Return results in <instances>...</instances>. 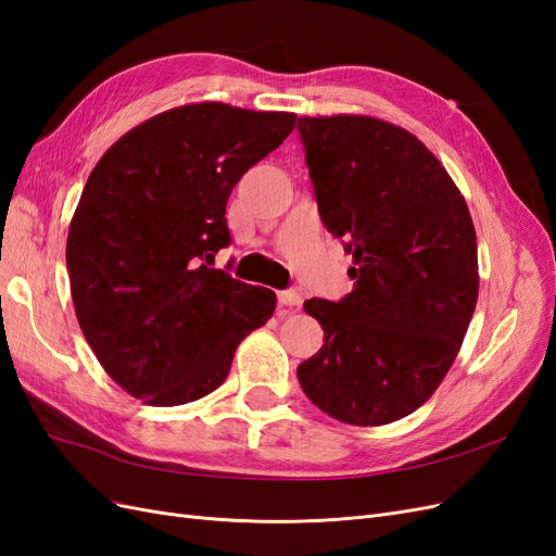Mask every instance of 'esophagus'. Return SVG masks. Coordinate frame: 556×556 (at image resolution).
I'll return each instance as SVG.
<instances>
[{"mask_svg": "<svg viewBox=\"0 0 556 556\" xmlns=\"http://www.w3.org/2000/svg\"><path fill=\"white\" fill-rule=\"evenodd\" d=\"M278 301H280V306L299 308L301 306V294L296 290H282V292H278Z\"/></svg>", "mask_w": 556, "mask_h": 556, "instance_id": "34e87169", "label": "esophagus"}]
</instances>
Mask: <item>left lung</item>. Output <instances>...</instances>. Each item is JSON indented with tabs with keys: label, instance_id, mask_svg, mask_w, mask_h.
Here are the masks:
<instances>
[{
	"label": "left lung",
	"instance_id": "8db88e82",
	"mask_svg": "<svg viewBox=\"0 0 556 556\" xmlns=\"http://www.w3.org/2000/svg\"><path fill=\"white\" fill-rule=\"evenodd\" d=\"M319 217L343 239L355 290L304 304L325 345L301 390L333 419L380 427L439 390L478 304V241L466 199L415 134L371 115H304Z\"/></svg>",
	"mask_w": 556,
	"mask_h": 556
}]
</instances>
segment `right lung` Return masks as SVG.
Segmentation results:
<instances>
[{
    "label": "right lung",
    "mask_w": 556,
    "mask_h": 556,
    "mask_svg": "<svg viewBox=\"0 0 556 556\" xmlns=\"http://www.w3.org/2000/svg\"><path fill=\"white\" fill-rule=\"evenodd\" d=\"M296 115L220 102L162 111L97 162L70 225L66 271L83 336L104 371L148 406L220 387L276 294L211 268L229 245L227 201Z\"/></svg>",
    "instance_id": "add662e5"
}]
</instances>
